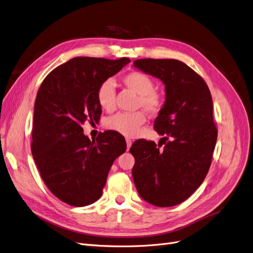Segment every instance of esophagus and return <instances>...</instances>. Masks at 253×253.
<instances>
[{
    "mask_svg": "<svg viewBox=\"0 0 253 253\" xmlns=\"http://www.w3.org/2000/svg\"><path fill=\"white\" fill-rule=\"evenodd\" d=\"M126 147H127V150L131 148V145H132V140L129 139V138H126Z\"/></svg>",
    "mask_w": 253,
    "mask_h": 253,
    "instance_id": "obj_1",
    "label": "esophagus"
}]
</instances>
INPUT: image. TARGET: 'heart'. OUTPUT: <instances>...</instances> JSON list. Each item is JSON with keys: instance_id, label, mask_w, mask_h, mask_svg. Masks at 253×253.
<instances>
[{"instance_id": "b5f03b06", "label": "heart", "mask_w": 253, "mask_h": 253, "mask_svg": "<svg viewBox=\"0 0 253 253\" xmlns=\"http://www.w3.org/2000/svg\"><path fill=\"white\" fill-rule=\"evenodd\" d=\"M126 85L138 94L139 105L148 113L155 114L164 105V99L154 90L155 85L147 74L132 72L126 74L122 79ZM96 98L98 104L105 111H113L116 100L115 82L112 79L103 80L97 88ZM145 122L142 112L118 113L106 120V127L126 136H134L138 133L140 126Z\"/></svg>"}]
</instances>
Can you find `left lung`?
<instances>
[{
    "label": "left lung",
    "mask_w": 253,
    "mask_h": 253,
    "mask_svg": "<svg viewBox=\"0 0 253 253\" xmlns=\"http://www.w3.org/2000/svg\"><path fill=\"white\" fill-rule=\"evenodd\" d=\"M134 66L163 81L166 100L154 121L165 147L144 139L133 143V180L142 200L172 207L192 195L209 171L217 139L211 93L181 61L140 59Z\"/></svg>",
    "instance_id": "left-lung-1"
}]
</instances>
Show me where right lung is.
I'll return each instance as SVG.
<instances>
[{
	"mask_svg": "<svg viewBox=\"0 0 253 253\" xmlns=\"http://www.w3.org/2000/svg\"><path fill=\"white\" fill-rule=\"evenodd\" d=\"M128 62V58H73L50 72L38 90L33 157L50 192L68 205L98 201L114 160L126 150L121 134L106 131L91 141L82 125L100 118L99 84Z\"/></svg>",
	"mask_w": 253,
	"mask_h": 253,
	"instance_id": "add662e5",
	"label": "right lung"
}]
</instances>
